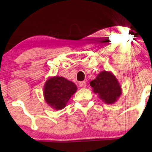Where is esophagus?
Returning <instances> with one entry per match:
<instances>
[{
  "label": "esophagus",
  "instance_id": "1",
  "mask_svg": "<svg viewBox=\"0 0 152 152\" xmlns=\"http://www.w3.org/2000/svg\"><path fill=\"white\" fill-rule=\"evenodd\" d=\"M86 83L85 81H81L79 83V86L80 87H86Z\"/></svg>",
  "mask_w": 152,
  "mask_h": 152
}]
</instances>
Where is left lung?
<instances>
[{
    "label": "left lung",
    "mask_w": 152,
    "mask_h": 152,
    "mask_svg": "<svg viewBox=\"0 0 152 152\" xmlns=\"http://www.w3.org/2000/svg\"><path fill=\"white\" fill-rule=\"evenodd\" d=\"M90 85L94 94L107 104L117 102L122 94L121 86L111 71H102L90 82Z\"/></svg>",
    "instance_id": "left-lung-1"
}]
</instances>
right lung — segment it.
I'll list each match as a JSON object with an SVG mask.
<instances>
[{
  "mask_svg": "<svg viewBox=\"0 0 152 152\" xmlns=\"http://www.w3.org/2000/svg\"><path fill=\"white\" fill-rule=\"evenodd\" d=\"M77 91L74 82L62 76L50 77L43 88L45 102L55 110H61L69 102L71 97Z\"/></svg>",
  "mask_w": 152,
  "mask_h": 152,
  "instance_id": "right-lung-1",
  "label": "right lung"
}]
</instances>
